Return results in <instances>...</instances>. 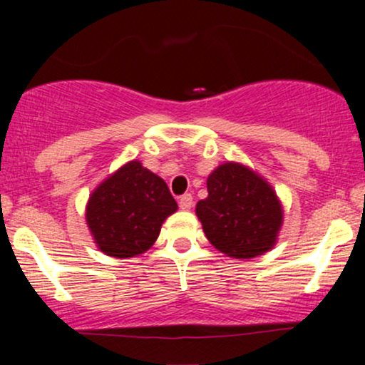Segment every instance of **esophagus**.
Wrapping results in <instances>:
<instances>
[{"label":"esophagus","mask_w":365,"mask_h":365,"mask_svg":"<svg viewBox=\"0 0 365 365\" xmlns=\"http://www.w3.org/2000/svg\"><path fill=\"white\" fill-rule=\"evenodd\" d=\"M192 196L191 194H184V196H181V199H179V207L182 209V211H189V209L192 207Z\"/></svg>","instance_id":"1"}]
</instances>
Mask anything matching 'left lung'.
<instances>
[{"instance_id":"8db88e82","label":"left lung","mask_w":365,"mask_h":365,"mask_svg":"<svg viewBox=\"0 0 365 365\" xmlns=\"http://www.w3.org/2000/svg\"><path fill=\"white\" fill-rule=\"evenodd\" d=\"M196 216L217 251L252 259L276 246L284 209L267 179L246 164L227 161L207 176V197L196 204Z\"/></svg>"}]
</instances>
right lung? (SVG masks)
<instances>
[{
  "mask_svg": "<svg viewBox=\"0 0 365 365\" xmlns=\"http://www.w3.org/2000/svg\"><path fill=\"white\" fill-rule=\"evenodd\" d=\"M176 211L164 179L133 159L89 194L86 224L99 251L128 259L151 249L163 222Z\"/></svg>",
  "mask_w": 365,
  "mask_h": 365,
  "instance_id": "1",
  "label": "right lung"
}]
</instances>
